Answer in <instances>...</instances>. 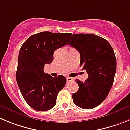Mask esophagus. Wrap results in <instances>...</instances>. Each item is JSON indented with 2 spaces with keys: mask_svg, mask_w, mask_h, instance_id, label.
Segmentation results:
<instances>
[{
  "mask_svg": "<svg viewBox=\"0 0 130 130\" xmlns=\"http://www.w3.org/2000/svg\"><path fill=\"white\" fill-rule=\"evenodd\" d=\"M67 82L68 83H69V82H74V79L72 78V77H67Z\"/></svg>",
  "mask_w": 130,
  "mask_h": 130,
  "instance_id": "34e87169",
  "label": "esophagus"
}]
</instances>
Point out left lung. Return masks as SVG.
I'll return each instance as SVG.
<instances>
[{
	"label": "left lung",
	"mask_w": 130,
	"mask_h": 130,
	"mask_svg": "<svg viewBox=\"0 0 130 130\" xmlns=\"http://www.w3.org/2000/svg\"><path fill=\"white\" fill-rule=\"evenodd\" d=\"M67 45L80 54V65L88 77L82 82L76 79L79 89L72 94L74 103L83 109H92L102 103L108 95L116 72V58L106 40L93 34H74Z\"/></svg>",
	"instance_id": "left-lung-1"
}]
</instances>
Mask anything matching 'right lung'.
I'll return each instance as SVG.
<instances>
[{
	"instance_id": "add662e5",
	"label": "right lung",
	"mask_w": 130,
	"mask_h": 130,
	"mask_svg": "<svg viewBox=\"0 0 130 130\" xmlns=\"http://www.w3.org/2000/svg\"><path fill=\"white\" fill-rule=\"evenodd\" d=\"M71 33L44 31L30 36L18 58L16 79L26 103L37 111H47L55 106L58 93L65 87L66 77H52L43 71L45 64L53 61L56 49L65 45Z\"/></svg>"
}]
</instances>
